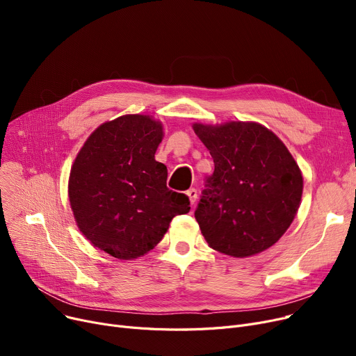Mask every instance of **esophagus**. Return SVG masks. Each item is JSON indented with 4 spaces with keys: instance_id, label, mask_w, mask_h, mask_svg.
Segmentation results:
<instances>
[{
    "instance_id": "obj_1",
    "label": "esophagus",
    "mask_w": 356,
    "mask_h": 356,
    "mask_svg": "<svg viewBox=\"0 0 356 356\" xmlns=\"http://www.w3.org/2000/svg\"><path fill=\"white\" fill-rule=\"evenodd\" d=\"M188 196H189L191 203H192V204H195V202L197 200V191H196V189H193V188H192V189H189V191H188Z\"/></svg>"
}]
</instances>
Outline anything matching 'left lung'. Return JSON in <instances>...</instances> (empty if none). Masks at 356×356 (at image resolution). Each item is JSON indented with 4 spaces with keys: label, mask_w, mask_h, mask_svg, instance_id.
Returning <instances> with one entry per match:
<instances>
[{
    "label": "left lung",
    "mask_w": 356,
    "mask_h": 356,
    "mask_svg": "<svg viewBox=\"0 0 356 356\" xmlns=\"http://www.w3.org/2000/svg\"><path fill=\"white\" fill-rule=\"evenodd\" d=\"M215 170L195 218L213 250L251 257L284 235L300 207L303 176L273 131L258 122L193 124Z\"/></svg>",
    "instance_id": "8db88e82"
}]
</instances>
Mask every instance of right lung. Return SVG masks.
Segmentation results:
<instances>
[{
	"label": "right lung",
	"mask_w": 356,
	"mask_h": 356,
	"mask_svg": "<svg viewBox=\"0 0 356 356\" xmlns=\"http://www.w3.org/2000/svg\"><path fill=\"white\" fill-rule=\"evenodd\" d=\"M161 122L122 115L89 136L69 176V200L81 232L106 254L134 259L153 250L189 197L167 188V167L154 154Z\"/></svg>",
	"instance_id": "add662e5"
}]
</instances>
